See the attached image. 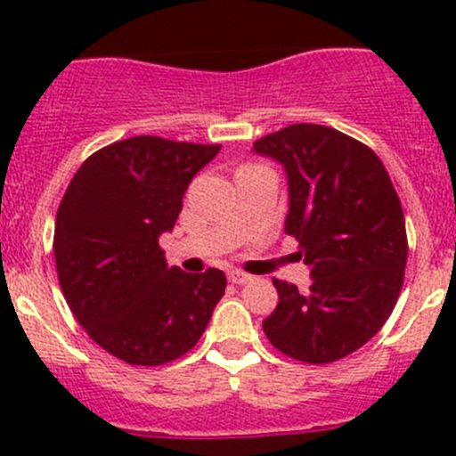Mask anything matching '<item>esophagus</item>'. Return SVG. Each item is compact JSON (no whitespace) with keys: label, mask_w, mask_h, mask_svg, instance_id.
<instances>
[{"label":"esophagus","mask_w":456,"mask_h":456,"mask_svg":"<svg viewBox=\"0 0 456 456\" xmlns=\"http://www.w3.org/2000/svg\"><path fill=\"white\" fill-rule=\"evenodd\" d=\"M251 280H254V275L245 273V271H240V269L229 271V282H233V284H247V282H251Z\"/></svg>","instance_id":"obj_1"}]
</instances>
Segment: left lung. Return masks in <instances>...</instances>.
<instances>
[{
	"label": "left lung",
	"mask_w": 456,
	"mask_h": 456,
	"mask_svg": "<svg viewBox=\"0 0 456 456\" xmlns=\"http://www.w3.org/2000/svg\"><path fill=\"white\" fill-rule=\"evenodd\" d=\"M254 150L287 169V233L314 275L309 291L273 278L280 302L262 329L297 362L342 360L384 326L402 291L408 236L397 191L379 156L333 127L296 123Z\"/></svg>",
	"instance_id": "8db88e82"
}]
</instances>
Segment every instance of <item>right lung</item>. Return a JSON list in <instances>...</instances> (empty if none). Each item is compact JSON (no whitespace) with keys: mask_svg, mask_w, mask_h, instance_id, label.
<instances>
[{"mask_svg":"<svg viewBox=\"0 0 456 456\" xmlns=\"http://www.w3.org/2000/svg\"><path fill=\"white\" fill-rule=\"evenodd\" d=\"M220 145L132 136L87 156L54 220L59 284L86 333L132 366H160L196 346L223 297L220 269L167 266L159 236Z\"/></svg>","mask_w":456,"mask_h":456,"instance_id":"obj_1","label":"right lung"}]
</instances>
